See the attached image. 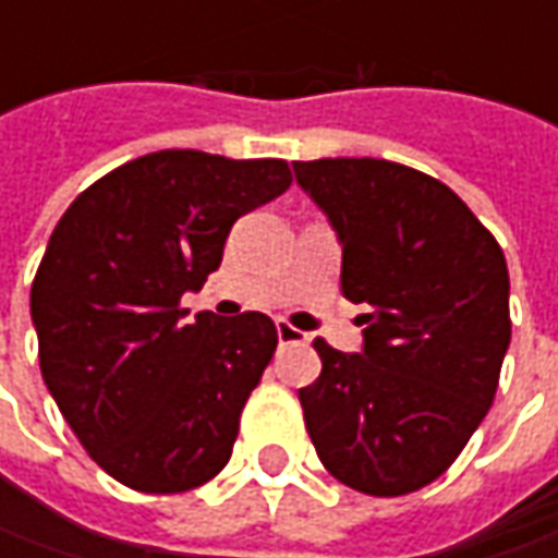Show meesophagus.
I'll return each mask as SVG.
<instances>
[{"instance_id":"34e87169","label":"esophagus","mask_w":558,"mask_h":558,"mask_svg":"<svg viewBox=\"0 0 558 558\" xmlns=\"http://www.w3.org/2000/svg\"><path fill=\"white\" fill-rule=\"evenodd\" d=\"M276 335H279L282 344H294V341H304V338H307V335L301 332V329H294L286 319H276Z\"/></svg>"}]
</instances>
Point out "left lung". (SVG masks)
Listing matches in <instances>:
<instances>
[{"label": "left lung", "mask_w": 558, "mask_h": 558, "mask_svg": "<svg viewBox=\"0 0 558 558\" xmlns=\"http://www.w3.org/2000/svg\"><path fill=\"white\" fill-rule=\"evenodd\" d=\"M341 245V294L366 304L360 354L313 341L301 388L323 465L360 494L400 497L450 469L487 416L509 348V272L457 192L378 158L294 161Z\"/></svg>", "instance_id": "1"}]
</instances>
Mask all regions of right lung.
Masks as SVG:
<instances>
[{"mask_svg": "<svg viewBox=\"0 0 558 558\" xmlns=\"http://www.w3.org/2000/svg\"><path fill=\"white\" fill-rule=\"evenodd\" d=\"M291 185L279 158L167 148L101 177L54 226L31 289L39 369L86 453L142 494L210 482L276 351L264 313L180 311L232 223Z\"/></svg>", "mask_w": 558, "mask_h": 558, "instance_id": "add662e5", "label": "right lung"}]
</instances>
